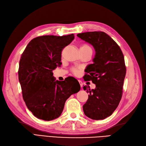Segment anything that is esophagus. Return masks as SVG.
I'll list each match as a JSON object with an SVG mask.
<instances>
[{
	"label": "esophagus",
	"mask_w": 146,
	"mask_h": 146,
	"mask_svg": "<svg viewBox=\"0 0 146 146\" xmlns=\"http://www.w3.org/2000/svg\"><path fill=\"white\" fill-rule=\"evenodd\" d=\"M78 81H79V83H80V86H81V88L83 87V82H82V81H80V80H78Z\"/></svg>",
	"instance_id": "esophagus-1"
}]
</instances>
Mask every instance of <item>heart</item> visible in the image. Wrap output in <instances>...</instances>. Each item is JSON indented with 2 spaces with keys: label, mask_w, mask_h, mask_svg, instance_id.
<instances>
[{
  "label": "heart",
  "mask_w": 146,
  "mask_h": 146,
  "mask_svg": "<svg viewBox=\"0 0 146 146\" xmlns=\"http://www.w3.org/2000/svg\"><path fill=\"white\" fill-rule=\"evenodd\" d=\"M80 50L83 52H89L92 54V48L88 46L87 44H84L83 46H81L80 47ZM72 72L74 74V75H79L81 72V68H72L71 69Z\"/></svg>",
  "instance_id": "heart-1"
}]
</instances>
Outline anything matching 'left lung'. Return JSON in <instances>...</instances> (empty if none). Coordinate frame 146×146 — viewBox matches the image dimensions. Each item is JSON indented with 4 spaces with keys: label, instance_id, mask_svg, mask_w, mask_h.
<instances>
[{
    "label": "left lung",
    "instance_id": "left-lung-1",
    "mask_svg": "<svg viewBox=\"0 0 146 146\" xmlns=\"http://www.w3.org/2000/svg\"><path fill=\"white\" fill-rule=\"evenodd\" d=\"M77 36L91 44L96 51L94 63L89 65L84 76L85 81H92L96 88L83 87L89 93L83 107L84 113L92 119H104L113 113L121 99L126 75L124 56L117 42L106 33L86 32Z\"/></svg>",
    "mask_w": 146,
    "mask_h": 146
}]
</instances>
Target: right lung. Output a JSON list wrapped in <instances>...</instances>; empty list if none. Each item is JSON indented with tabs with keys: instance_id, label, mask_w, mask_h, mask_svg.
I'll use <instances>...</instances> for the list:
<instances>
[{
	"instance_id": "obj_1",
	"label": "right lung",
	"mask_w": 146,
	"mask_h": 146,
	"mask_svg": "<svg viewBox=\"0 0 146 146\" xmlns=\"http://www.w3.org/2000/svg\"><path fill=\"white\" fill-rule=\"evenodd\" d=\"M74 38L73 34L42 36L32 39L21 56L18 79L28 109L36 117L52 120L62 114L66 99L80 90L68 80L55 81L53 71L60 66L62 51Z\"/></svg>"
}]
</instances>
